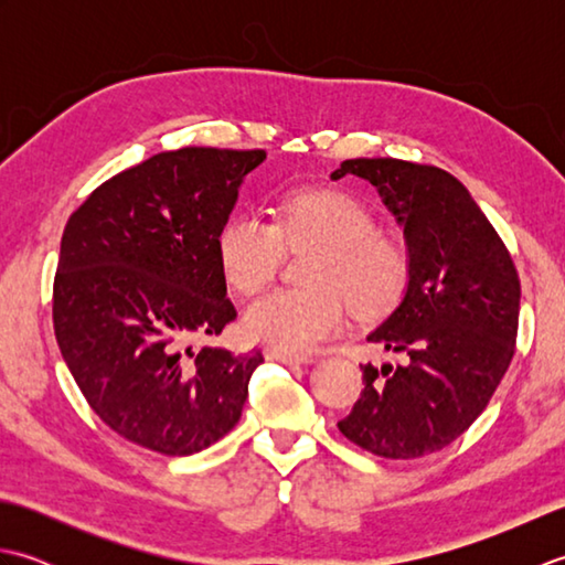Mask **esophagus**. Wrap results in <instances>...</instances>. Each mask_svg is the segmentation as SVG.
Instances as JSON below:
<instances>
[{
    "instance_id": "obj_1",
    "label": "esophagus",
    "mask_w": 565,
    "mask_h": 565,
    "mask_svg": "<svg viewBox=\"0 0 565 565\" xmlns=\"http://www.w3.org/2000/svg\"><path fill=\"white\" fill-rule=\"evenodd\" d=\"M264 356H267L269 362H281V364H308L310 362V356H306V354L284 352V350H276V347H267V350H264Z\"/></svg>"
}]
</instances>
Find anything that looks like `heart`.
Masks as SVG:
<instances>
[{
  "label": "heart",
  "instance_id": "heart-1",
  "mask_svg": "<svg viewBox=\"0 0 565 565\" xmlns=\"http://www.w3.org/2000/svg\"><path fill=\"white\" fill-rule=\"evenodd\" d=\"M289 249L313 247L303 264V289H276L252 303L245 332L284 352H306L338 332L345 296L362 318L386 316L411 284L413 259L398 235L381 233L374 211L344 189H296L274 223L252 213L227 218L215 237L225 284L255 296L281 267Z\"/></svg>",
  "mask_w": 565,
  "mask_h": 565
}]
</instances>
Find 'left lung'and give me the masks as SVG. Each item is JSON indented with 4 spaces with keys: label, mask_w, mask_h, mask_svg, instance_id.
Listing matches in <instances>:
<instances>
[{
    "label": "left lung",
    "mask_w": 565,
    "mask_h": 565,
    "mask_svg": "<svg viewBox=\"0 0 565 565\" xmlns=\"http://www.w3.org/2000/svg\"><path fill=\"white\" fill-rule=\"evenodd\" d=\"M398 215L413 271L403 303L369 334L403 364H366L342 435L383 459H423L461 437L510 369L520 326V274L466 186L431 164L344 160Z\"/></svg>",
    "instance_id": "8db88e82"
}]
</instances>
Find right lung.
Instances as JSON below:
<instances>
[{
	"label": "right lung",
	"mask_w": 565,
	"mask_h": 565,
	"mask_svg": "<svg viewBox=\"0 0 565 565\" xmlns=\"http://www.w3.org/2000/svg\"><path fill=\"white\" fill-rule=\"evenodd\" d=\"M267 150L182 148L99 184L70 215L53 328L70 374L116 435L186 456L227 435L264 356L191 340L235 320L215 255L243 177Z\"/></svg>",
	"instance_id": "obj_1"
}]
</instances>
